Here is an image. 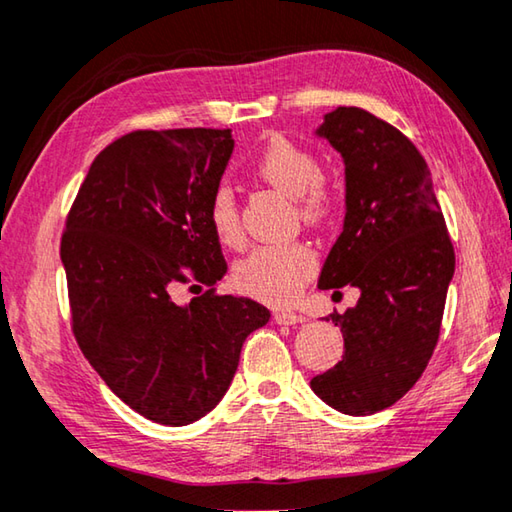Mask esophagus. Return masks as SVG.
<instances>
[{
	"instance_id": "obj_1",
	"label": "esophagus",
	"mask_w": 512,
	"mask_h": 512,
	"mask_svg": "<svg viewBox=\"0 0 512 512\" xmlns=\"http://www.w3.org/2000/svg\"><path fill=\"white\" fill-rule=\"evenodd\" d=\"M274 322L276 324H288V326H292V324H299V322H304V315H299V313H295V311H274Z\"/></svg>"
}]
</instances>
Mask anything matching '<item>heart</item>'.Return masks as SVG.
<instances>
[{
    "label": "heart",
    "instance_id": "obj_1",
    "mask_svg": "<svg viewBox=\"0 0 512 512\" xmlns=\"http://www.w3.org/2000/svg\"><path fill=\"white\" fill-rule=\"evenodd\" d=\"M254 174L272 188L297 201L306 222H320L333 211L335 188L320 170L317 156L286 136H272L254 161ZM208 222L215 238L226 247L242 245L238 204L229 186H217L208 199ZM317 258L301 242L265 245L251 251L236 267V286L267 304H288L311 279Z\"/></svg>",
    "mask_w": 512,
    "mask_h": 512
}]
</instances>
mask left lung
<instances>
[{"label": "left lung", "instance_id": "1", "mask_svg": "<svg viewBox=\"0 0 512 512\" xmlns=\"http://www.w3.org/2000/svg\"><path fill=\"white\" fill-rule=\"evenodd\" d=\"M315 136L345 163V222L317 288L351 286L360 297L326 317L340 326L345 354L311 388L340 413L374 415L404 397L429 363L456 256L429 167L404 133L340 106Z\"/></svg>", "mask_w": 512, "mask_h": 512}]
</instances>
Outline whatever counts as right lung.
I'll return each instance as SVG.
<instances>
[{
  "mask_svg": "<svg viewBox=\"0 0 512 512\" xmlns=\"http://www.w3.org/2000/svg\"><path fill=\"white\" fill-rule=\"evenodd\" d=\"M231 129L133 131L92 161L67 215L61 261L77 342L104 383L147 420L186 426L220 404L242 342L270 322L247 297L213 295L226 263L208 199ZM211 291L171 301L187 272Z\"/></svg>",
  "mask_w": 512,
  "mask_h": 512,
  "instance_id": "right-lung-1",
  "label": "right lung"
}]
</instances>
